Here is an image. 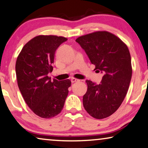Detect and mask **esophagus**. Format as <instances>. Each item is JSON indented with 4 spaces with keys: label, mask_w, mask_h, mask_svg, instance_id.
Returning a JSON list of instances; mask_svg holds the SVG:
<instances>
[{
    "label": "esophagus",
    "mask_w": 148,
    "mask_h": 148,
    "mask_svg": "<svg viewBox=\"0 0 148 148\" xmlns=\"http://www.w3.org/2000/svg\"><path fill=\"white\" fill-rule=\"evenodd\" d=\"M77 81H79V80H78V79H76V78H71L72 83H74V82H77Z\"/></svg>",
    "instance_id": "esophagus-1"
}]
</instances>
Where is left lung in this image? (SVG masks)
Returning a JSON list of instances; mask_svg holds the SVG:
<instances>
[{
    "mask_svg": "<svg viewBox=\"0 0 148 148\" xmlns=\"http://www.w3.org/2000/svg\"><path fill=\"white\" fill-rule=\"evenodd\" d=\"M97 71L103 74L100 84L86 80L83 106L96 119L107 118L122 104L130 83L132 69L128 48L112 33L98 31L76 40Z\"/></svg>",
    "mask_w": 148,
    "mask_h": 148,
    "instance_id": "1",
    "label": "left lung"
}]
</instances>
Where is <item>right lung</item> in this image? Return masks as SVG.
Listing matches in <instances>:
<instances>
[{"instance_id": "right-lung-1", "label": "right lung", "mask_w": 148, "mask_h": 148, "mask_svg": "<svg viewBox=\"0 0 148 148\" xmlns=\"http://www.w3.org/2000/svg\"><path fill=\"white\" fill-rule=\"evenodd\" d=\"M67 40L62 36H37L22 49L16 62L18 86L24 100L32 111L42 118L60 114L68 94L71 81L51 80L54 55L61 44Z\"/></svg>"}]
</instances>
